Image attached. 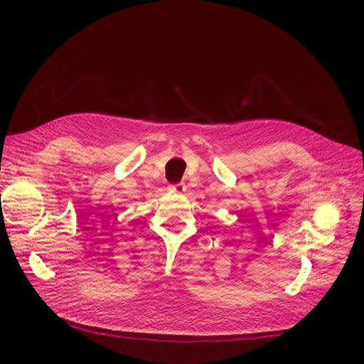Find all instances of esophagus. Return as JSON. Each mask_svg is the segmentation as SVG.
Here are the masks:
<instances>
[{"instance_id": "1", "label": "esophagus", "mask_w": 364, "mask_h": 364, "mask_svg": "<svg viewBox=\"0 0 364 364\" xmlns=\"http://www.w3.org/2000/svg\"><path fill=\"white\" fill-rule=\"evenodd\" d=\"M169 190L172 193H183V192H186V184L184 183L172 184V186H169Z\"/></svg>"}]
</instances>
